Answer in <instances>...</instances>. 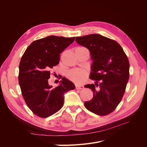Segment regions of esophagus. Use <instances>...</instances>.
<instances>
[{"label":"esophagus","instance_id":"obj_1","mask_svg":"<svg viewBox=\"0 0 147 147\" xmlns=\"http://www.w3.org/2000/svg\"><path fill=\"white\" fill-rule=\"evenodd\" d=\"M75 88H76L77 90H83L84 88V86L83 85H78V84H76V85H75Z\"/></svg>","mask_w":147,"mask_h":147}]
</instances>
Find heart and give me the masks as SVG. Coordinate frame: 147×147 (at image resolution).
I'll use <instances>...</instances> for the list:
<instances>
[{
  "label": "heart",
  "mask_w": 147,
  "mask_h": 147,
  "mask_svg": "<svg viewBox=\"0 0 147 147\" xmlns=\"http://www.w3.org/2000/svg\"><path fill=\"white\" fill-rule=\"evenodd\" d=\"M88 75V71L83 69H74L69 71L67 74V77L70 80L77 84L83 83L86 80Z\"/></svg>",
  "instance_id": "b5f03b06"
}]
</instances>
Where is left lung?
<instances>
[{"label":"left lung","mask_w":147,"mask_h":147,"mask_svg":"<svg viewBox=\"0 0 147 147\" xmlns=\"http://www.w3.org/2000/svg\"><path fill=\"white\" fill-rule=\"evenodd\" d=\"M78 44L90 50L94 61L88 84L93 92L92 99L84 102L85 107L100 116L109 115L121 102L129 78V63L123 49L114 40L99 34H90L75 39Z\"/></svg>","instance_id":"1"}]
</instances>
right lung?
Segmentation results:
<instances>
[{"label":"right lung","mask_w":147,"mask_h":147,"mask_svg":"<svg viewBox=\"0 0 147 147\" xmlns=\"http://www.w3.org/2000/svg\"><path fill=\"white\" fill-rule=\"evenodd\" d=\"M75 37L51 35L30 43L22 56L18 80L22 96L29 109L40 118L55 114L64 104V93L75 89L74 84L64 77L59 86L48 84L51 70L59 63L60 53Z\"/></svg>","instance_id":"obj_1"}]
</instances>
